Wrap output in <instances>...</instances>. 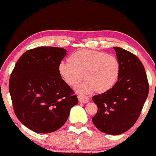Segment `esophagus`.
Listing matches in <instances>:
<instances>
[{
  "label": "esophagus",
  "instance_id": "1",
  "mask_svg": "<svg viewBox=\"0 0 156 156\" xmlns=\"http://www.w3.org/2000/svg\"><path fill=\"white\" fill-rule=\"evenodd\" d=\"M78 99L79 101L82 103H87L89 101V98L88 97H85V96H82V95H79L78 96Z\"/></svg>",
  "mask_w": 156,
  "mask_h": 156
}]
</instances>
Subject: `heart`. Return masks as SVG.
Returning <instances> with one entry per match:
<instances>
[{
	"label": "heart",
	"instance_id": "heart-1",
	"mask_svg": "<svg viewBox=\"0 0 156 156\" xmlns=\"http://www.w3.org/2000/svg\"><path fill=\"white\" fill-rule=\"evenodd\" d=\"M68 63L58 66L60 76L67 85L74 88L85 81L77 91L89 94L94 90L105 92L116 84L119 78L120 64L116 56L90 50H80L70 55Z\"/></svg>",
	"mask_w": 156,
	"mask_h": 156
}]
</instances>
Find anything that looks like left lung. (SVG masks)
<instances>
[{"mask_svg":"<svg viewBox=\"0 0 156 156\" xmlns=\"http://www.w3.org/2000/svg\"><path fill=\"white\" fill-rule=\"evenodd\" d=\"M120 64L118 81L112 89L92 97L98 111L92 118L99 131L119 135L135 124L148 95L145 68L133 53L114 48Z\"/></svg>","mask_w":156,"mask_h":156,"instance_id":"1","label":"left lung"}]
</instances>
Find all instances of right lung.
Returning <instances> with one entry per match:
<instances>
[{
  "label": "right lung",
  "mask_w": 156,
  "mask_h": 156,
  "mask_svg": "<svg viewBox=\"0 0 156 156\" xmlns=\"http://www.w3.org/2000/svg\"><path fill=\"white\" fill-rule=\"evenodd\" d=\"M67 50L39 47L23 53L9 80L15 114L32 131L48 133L60 129L77 96L61 78L58 66Z\"/></svg>",
  "instance_id": "1"
}]
</instances>
